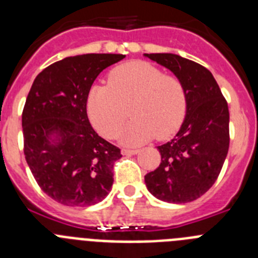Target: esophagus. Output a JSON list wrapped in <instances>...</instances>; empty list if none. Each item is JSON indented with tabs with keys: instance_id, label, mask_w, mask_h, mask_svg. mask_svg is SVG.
<instances>
[{
	"instance_id": "1",
	"label": "esophagus",
	"mask_w": 258,
	"mask_h": 258,
	"mask_svg": "<svg viewBox=\"0 0 258 258\" xmlns=\"http://www.w3.org/2000/svg\"><path fill=\"white\" fill-rule=\"evenodd\" d=\"M122 154H124V155H136V154H138V150L124 149V150H122Z\"/></svg>"
}]
</instances>
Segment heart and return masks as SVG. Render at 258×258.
Masks as SVG:
<instances>
[{"mask_svg":"<svg viewBox=\"0 0 258 258\" xmlns=\"http://www.w3.org/2000/svg\"><path fill=\"white\" fill-rule=\"evenodd\" d=\"M129 112L133 115L124 131L129 145L154 137L165 140L178 131L187 112L183 81L147 61H129L113 68L108 85H97L88 95L92 124L106 138H115Z\"/></svg>","mask_w":258,"mask_h":258,"instance_id":"b5f03b06","label":"heart"}]
</instances>
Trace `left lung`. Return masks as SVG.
<instances>
[{"label": "left lung", "instance_id": "1", "mask_svg": "<svg viewBox=\"0 0 258 258\" xmlns=\"http://www.w3.org/2000/svg\"><path fill=\"white\" fill-rule=\"evenodd\" d=\"M183 81L187 113L172 141L157 146L161 161L145 175L157 199L169 203L197 200L220 175L230 145L229 107L213 75L202 64L175 54H146Z\"/></svg>", "mask_w": 258, "mask_h": 258}]
</instances>
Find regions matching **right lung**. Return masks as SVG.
Masks as SVG:
<instances>
[{"label": "right lung", "instance_id": "1", "mask_svg": "<svg viewBox=\"0 0 258 258\" xmlns=\"http://www.w3.org/2000/svg\"><path fill=\"white\" fill-rule=\"evenodd\" d=\"M122 54H84L50 64L37 75L22 113L24 155L41 190L68 207L102 202L113 183L120 149L97 134L86 112L88 95L104 68ZM56 133L59 141L49 142Z\"/></svg>", "mask_w": 258, "mask_h": 258}]
</instances>
